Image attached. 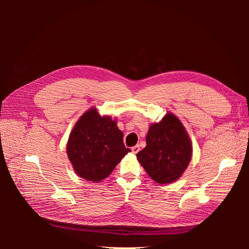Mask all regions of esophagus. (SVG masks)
I'll return each mask as SVG.
<instances>
[{
	"mask_svg": "<svg viewBox=\"0 0 249 249\" xmlns=\"http://www.w3.org/2000/svg\"><path fill=\"white\" fill-rule=\"evenodd\" d=\"M139 150H140V146L139 145H135V146L132 147V153L133 154H137Z\"/></svg>",
	"mask_w": 249,
	"mask_h": 249,
	"instance_id": "obj_1",
	"label": "esophagus"
}]
</instances>
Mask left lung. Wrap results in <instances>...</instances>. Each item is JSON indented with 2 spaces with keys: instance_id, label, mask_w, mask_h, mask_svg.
I'll list each match as a JSON object with an SVG mask.
<instances>
[{
  "instance_id": "left-lung-1",
  "label": "left lung",
  "mask_w": 249,
  "mask_h": 249,
  "mask_svg": "<svg viewBox=\"0 0 249 249\" xmlns=\"http://www.w3.org/2000/svg\"><path fill=\"white\" fill-rule=\"evenodd\" d=\"M145 140L137 159L147 175L159 184L179 178L192 157L190 137L179 119L167 113L160 123L150 124Z\"/></svg>"
}]
</instances>
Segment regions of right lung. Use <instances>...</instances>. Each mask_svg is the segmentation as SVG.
<instances>
[{"mask_svg": "<svg viewBox=\"0 0 249 249\" xmlns=\"http://www.w3.org/2000/svg\"><path fill=\"white\" fill-rule=\"evenodd\" d=\"M116 120L101 116L95 108L83 114L70 135L66 153L77 175L91 182L108 178L131 152L124 144Z\"/></svg>", "mask_w": 249, "mask_h": 249, "instance_id": "1", "label": "right lung"}]
</instances>
